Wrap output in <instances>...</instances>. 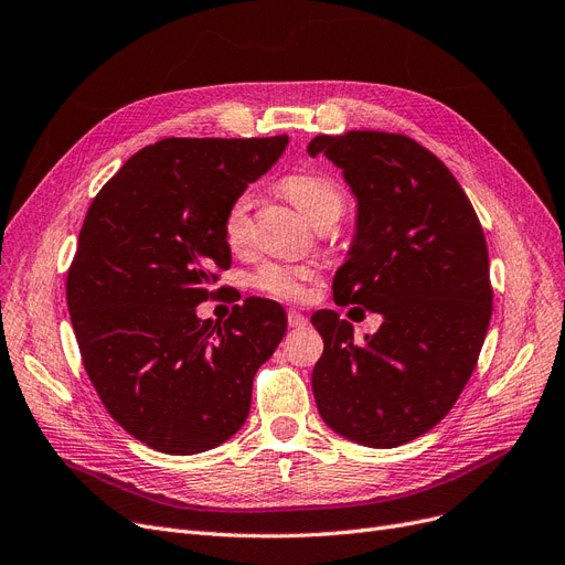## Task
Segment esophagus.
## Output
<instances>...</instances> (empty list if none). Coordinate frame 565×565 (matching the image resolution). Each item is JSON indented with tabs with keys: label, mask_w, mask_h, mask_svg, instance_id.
I'll return each mask as SVG.
<instances>
[{
	"label": "esophagus",
	"mask_w": 565,
	"mask_h": 565,
	"mask_svg": "<svg viewBox=\"0 0 565 565\" xmlns=\"http://www.w3.org/2000/svg\"><path fill=\"white\" fill-rule=\"evenodd\" d=\"M309 321H307V317L305 315H300V311H296V309H288V326L290 328H305Z\"/></svg>",
	"instance_id": "34e87169"
}]
</instances>
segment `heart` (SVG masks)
Listing matches in <instances>:
<instances>
[{"mask_svg": "<svg viewBox=\"0 0 565 565\" xmlns=\"http://www.w3.org/2000/svg\"><path fill=\"white\" fill-rule=\"evenodd\" d=\"M281 193L294 202L309 223L338 221L344 212V191L335 179L317 172H296L281 179ZM248 193L237 195L223 216L225 242L239 248L248 237ZM315 267L294 265V263H263L250 284L263 294L279 300H300L307 296L309 284L315 281Z\"/></svg>", "mask_w": 565, "mask_h": 565, "instance_id": "1", "label": "heart"}]
</instances>
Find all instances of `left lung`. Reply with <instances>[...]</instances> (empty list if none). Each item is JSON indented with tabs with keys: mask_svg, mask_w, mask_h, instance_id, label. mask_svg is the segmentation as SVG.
I'll list each match as a JSON object with an SVG mask.
<instances>
[{
	"mask_svg": "<svg viewBox=\"0 0 565 565\" xmlns=\"http://www.w3.org/2000/svg\"><path fill=\"white\" fill-rule=\"evenodd\" d=\"M307 153L335 162L359 200L335 302L384 317L365 344L338 311L311 317L317 407L347 440L398 447L445 419L477 365L493 307L484 230L447 164L405 135H319Z\"/></svg>",
	"mask_w": 565,
	"mask_h": 565,
	"instance_id": "left-lung-1",
	"label": "left lung"
}]
</instances>
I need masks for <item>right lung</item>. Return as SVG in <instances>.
I'll return each mask as SVG.
<instances>
[{
  "instance_id": "right-lung-1",
  "label": "right lung",
  "mask_w": 565,
  "mask_h": 565,
  "mask_svg": "<svg viewBox=\"0 0 565 565\" xmlns=\"http://www.w3.org/2000/svg\"><path fill=\"white\" fill-rule=\"evenodd\" d=\"M288 137L160 139L102 185L67 271L81 361L114 419L162 454L233 437L258 367L286 332L284 309L246 298L223 323L198 319L230 246L223 216L279 160Z\"/></svg>"
}]
</instances>
